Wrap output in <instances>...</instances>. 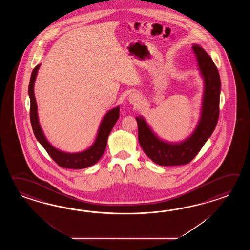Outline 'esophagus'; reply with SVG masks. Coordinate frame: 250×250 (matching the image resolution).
<instances>
[{
	"instance_id": "esophagus-1",
	"label": "esophagus",
	"mask_w": 250,
	"mask_h": 250,
	"mask_svg": "<svg viewBox=\"0 0 250 250\" xmlns=\"http://www.w3.org/2000/svg\"><path fill=\"white\" fill-rule=\"evenodd\" d=\"M141 100V96L138 93H131L129 96H128V101L130 104H138V102Z\"/></svg>"
}]
</instances>
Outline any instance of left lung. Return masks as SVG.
Masks as SVG:
<instances>
[{"label":"left lung","instance_id":"8db88e82","mask_svg":"<svg viewBox=\"0 0 250 250\" xmlns=\"http://www.w3.org/2000/svg\"><path fill=\"white\" fill-rule=\"evenodd\" d=\"M198 67L205 80L202 113L196 130L185 141L170 144L160 140L150 129L143 118H136L138 141L150 159L162 166L187 165L195 158L213 132L219 118L221 80L215 64L206 51L194 44Z\"/></svg>","mask_w":250,"mask_h":250}]
</instances>
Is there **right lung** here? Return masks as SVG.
Returning a JSON list of instances; mask_svg holds the SVG:
<instances>
[{"label": "right lung", "instance_id": "1", "mask_svg": "<svg viewBox=\"0 0 250 250\" xmlns=\"http://www.w3.org/2000/svg\"><path fill=\"white\" fill-rule=\"evenodd\" d=\"M39 67L40 65H38L33 69L28 85V95L30 97V122L32 125L33 132L36 138L39 141V143L42 145V147L46 150L52 159L61 167L79 170L95 165L100 160L102 155L105 151L108 137L120 117V108H114L110 112H107L99 127L96 142L90 148L78 154H68L59 151L58 149L54 148L46 140L38 122V107L34 94V85Z\"/></svg>", "mask_w": 250, "mask_h": 250}]
</instances>
